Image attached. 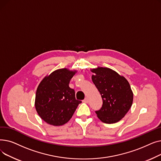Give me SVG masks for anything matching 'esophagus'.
<instances>
[{
  "mask_svg": "<svg viewBox=\"0 0 161 161\" xmlns=\"http://www.w3.org/2000/svg\"><path fill=\"white\" fill-rule=\"evenodd\" d=\"M83 103H89V99H88V98H85V99H84L83 100Z\"/></svg>",
  "mask_w": 161,
  "mask_h": 161,
  "instance_id": "esophagus-1",
  "label": "esophagus"
}]
</instances>
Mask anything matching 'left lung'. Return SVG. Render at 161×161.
Returning a JSON list of instances; mask_svg holds the SVG:
<instances>
[{"mask_svg":"<svg viewBox=\"0 0 161 161\" xmlns=\"http://www.w3.org/2000/svg\"><path fill=\"white\" fill-rule=\"evenodd\" d=\"M92 81L100 92L103 104L95 111L103 123L112 124L120 121L130 108L133 93L130 84L123 76L108 68L91 70Z\"/></svg>","mask_w":161,"mask_h":161,"instance_id":"1","label":"left lung"}]
</instances>
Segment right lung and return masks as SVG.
Masks as SVG:
<instances>
[{"label":"right lung","mask_w":161,"mask_h":161,"mask_svg":"<svg viewBox=\"0 0 161 161\" xmlns=\"http://www.w3.org/2000/svg\"><path fill=\"white\" fill-rule=\"evenodd\" d=\"M75 72L58 69L42 80L36 92L35 108L47 123L60 126L72 117L81 101L76 100L69 83Z\"/></svg>","instance_id":"add662e5"}]
</instances>
